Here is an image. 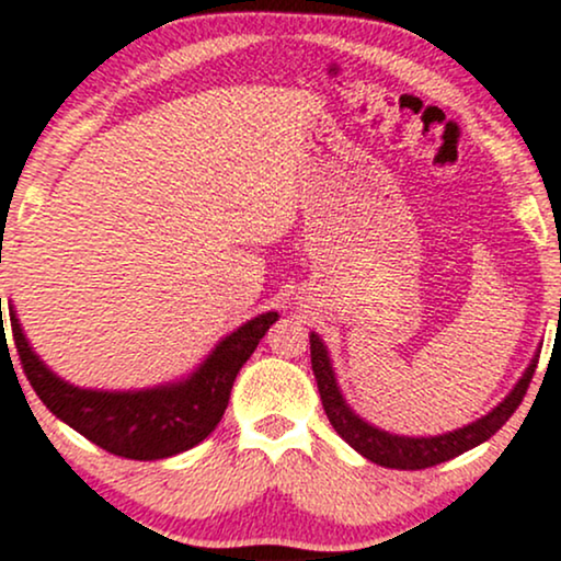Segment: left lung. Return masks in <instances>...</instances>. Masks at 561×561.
<instances>
[{"mask_svg": "<svg viewBox=\"0 0 561 561\" xmlns=\"http://www.w3.org/2000/svg\"><path fill=\"white\" fill-rule=\"evenodd\" d=\"M311 366L313 377H317L321 405H324L327 416H330L334 433H337L351 448H356L358 454L366 456L369 461H375L379 467L390 469H427L440 465V461L454 459V456L465 454V450L480 446L488 437L499 433L501 427L508 422V416L517 411V405L523 403L527 388H530V379L536 375L538 358H533V364L527 366L523 379L514 385V390L495 405L493 411H488L485 416L478 422L467 424V427L454 430L446 435H433V437H405V435H392L385 430L375 427V424L364 422L351 405L345 403L343 392L337 388V379H334L330 353L327 345L321 343L317 332H311Z\"/></svg>", "mask_w": 561, "mask_h": 561, "instance_id": "8db88e82", "label": "left lung"}]
</instances>
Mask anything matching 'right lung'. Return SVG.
I'll return each instance as SVG.
<instances>
[{
    "label": "right lung",
    "mask_w": 561,
    "mask_h": 561,
    "mask_svg": "<svg viewBox=\"0 0 561 561\" xmlns=\"http://www.w3.org/2000/svg\"><path fill=\"white\" fill-rule=\"evenodd\" d=\"M2 311V298H0ZM279 313L268 311L244 321L214 347L208 358L182 382L147 390H83L66 382L36 356L10 306L12 337L31 388L44 405L87 440L115 456L137 461L169 459L197 446L216 430L227 411L231 385L253 356Z\"/></svg>",
    "instance_id": "add662e5"
}]
</instances>
